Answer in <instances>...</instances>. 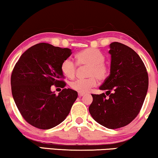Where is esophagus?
<instances>
[{
    "mask_svg": "<svg viewBox=\"0 0 158 158\" xmlns=\"http://www.w3.org/2000/svg\"><path fill=\"white\" fill-rule=\"evenodd\" d=\"M84 95H85V93H83V92H78V96H79L80 97H81L84 96Z\"/></svg>",
    "mask_w": 158,
    "mask_h": 158,
    "instance_id": "esophagus-1",
    "label": "esophagus"
}]
</instances>
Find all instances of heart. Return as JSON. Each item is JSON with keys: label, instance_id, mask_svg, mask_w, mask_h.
<instances>
[{"label": "heart", "instance_id": "1", "mask_svg": "<svg viewBox=\"0 0 158 158\" xmlns=\"http://www.w3.org/2000/svg\"><path fill=\"white\" fill-rule=\"evenodd\" d=\"M79 66H87L86 79H77L70 83V87L78 92H88L97 84V78L104 81L108 76V68L105 65V56L95 48H87L77 52L75 56ZM62 73L69 78H73L77 70V66L71 58H66L61 65Z\"/></svg>", "mask_w": 158, "mask_h": 158}]
</instances>
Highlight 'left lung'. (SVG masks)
I'll list each match as a JSON object with an SVG mask.
<instances>
[{"instance_id":"left-lung-1","label":"left lung","mask_w":158,"mask_h":158,"mask_svg":"<svg viewBox=\"0 0 158 158\" xmlns=\"http://www.w3.org/2000/svg\"><path fill=\"white\" fill-rule=\"evenodd\" d=\"M109 47L110 75L100 89L106 90L109 97L104 93L91 94L89 110L101 125L117 129L130 124L139 114L147 96L149 77L144 64L132 48L116 42Z\"/></svg>"}]
</instances>
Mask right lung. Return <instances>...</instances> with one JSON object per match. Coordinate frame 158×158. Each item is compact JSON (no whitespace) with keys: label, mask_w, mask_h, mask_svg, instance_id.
I'll return each mask as SVG.
<instances>
[{"label":"right lung","mask_w":158,"mask_h":158,"mask_svg":"<svg viewBox=\"0 0 158 158\" xmlns=\"http://www.w3.org/2000/svg\"><path fill=\"white\" fill-rule=\"evenodd\" d=\"M71 54L69 48L40 43L23 52L15 64L11 77L14 100L25 120L35 127L48 130L61 123L77 98L71 89L58 95L50 89L53 85L65 86L61 65Z\"/></svg>","instance_id":"1"}]
</instances>
